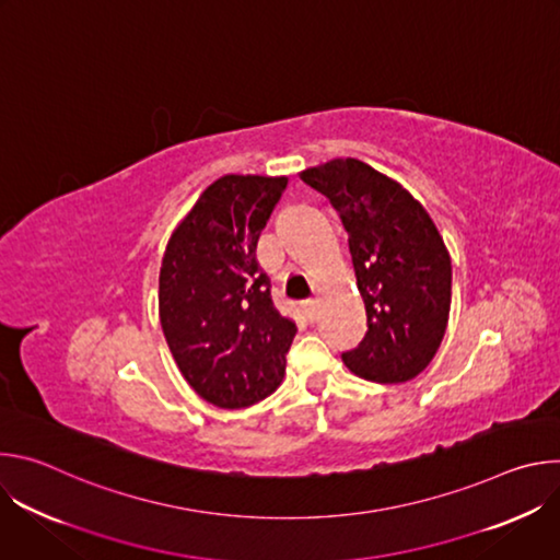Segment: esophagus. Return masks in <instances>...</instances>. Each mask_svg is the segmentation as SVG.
<instances>
[{
	"instance_id": "esophagus-1",
	"label": "esophagus",
	"mask_w": 560,
	"mask_h": 560,
	"mask_svg": "<svg viewBox=\"0 0 560 560\" xmlns=\"http://www.w3.org/2000/svg\"><path fill=\"white\" fill-rule=\"evenodd\" d=\"M303 314L310 318V322H314L316 314H318V299H307V301H303Z\"/></svg>"
}]
</instances>
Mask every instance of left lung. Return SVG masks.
Wrapping results in <instances>:
<instances>
[{
    "label": "left lung",
    "mask_w": 560,
    "mask_h": 560,
    "mask_svg": "<svg viewBox=\"0 0 560 560\" xmlns=\"http://www.w3.org/2000/svg\"><path fill=\"white\" fill-rule=\"evenodd\" d=\"M339 212L368 332L343 352L350 372L374 383H406L434 359L450 316L452 261L428 210L359 159H332L299 175Z\"/></svg>",
    "instance_id": "obj_1"
}]
</instances>
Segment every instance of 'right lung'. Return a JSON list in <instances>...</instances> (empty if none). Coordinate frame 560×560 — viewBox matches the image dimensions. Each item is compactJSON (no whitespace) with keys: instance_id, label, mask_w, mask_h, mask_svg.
<instances>
[{"instance_id":"1","label":"right lung","mask_w":560,"mask_h":560,"mask_svg":"<svg viewBox=\"0 0 560 560\" xmlns=\"http://www.w3.org/2000/svg\"><path fill=\"white\" fill-rule=\"evenodd\" d=\"M288 177L223 175L175 228L159 272V322L188 385L208 404L248 408L283 381L296 335L270 296L257 242Z\"/></svg>"}]
</instances>
